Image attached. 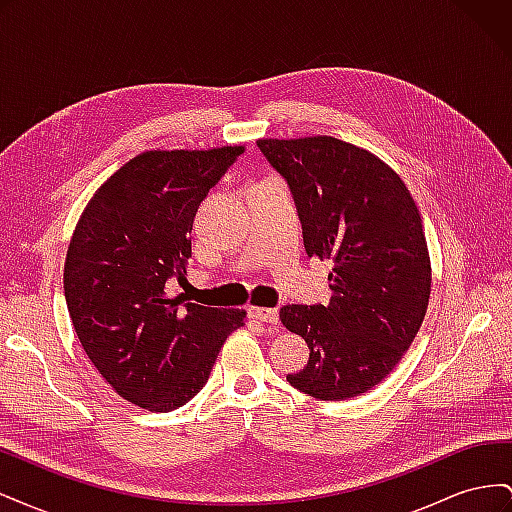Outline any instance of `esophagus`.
Here are the masks:
<instances>
[{"instance_id":"esophagus-1","label":"esophagus","mask_w":512,"mask_h":512,"mask_svg":"<svg viewBox=\"0 0 512 512\" xmlns=\"http://www.w3.org/2000/svg\"><path fill=\"white\" fill-rule=\"evenodd\" d=\"M250 316L258 322H265V324L280 322V314H277V309H269V307H252Z\"/></svg>"}]
</instances>
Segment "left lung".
Listing matches in <instances>:
<instances>
[{"mask_svg":"<svg viewBox=\"0 0 512 512\" xmlns=\"http://www.w3.org/2000/svg\"><path fill=\"white\" fill-rule=\"evenodd\" d=\"M288 185L307 256L331 258L329 305H284L309 361L286 380L322 401L367 393L391 374L421 329L431 262L410 190L374 153L333 136L260 138Z\"/></svg>","mask_w":512,"mask_h":512,"instance_id":"left-lung-1","label":"left lung"}]
</instances>
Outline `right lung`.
<instances>
[{"mask_svg": "<svg viewBox=\"0 0 512 512\" xmlns=\"http://www.w3.org/2000/svg\"><path fill=\"white\" fill-rule=\"evenodd\" d=\"M245 151L153 149L138 153L91 196L72 232L64 292L76 337L113 391L151 412H170L203 389L245 309L173 297L188 275L198 205Z\"/></svg>", "mask_w": 512, "mask_h": 512, "instance_id": "obj_1", "label": "right lung"}]
</instances>
